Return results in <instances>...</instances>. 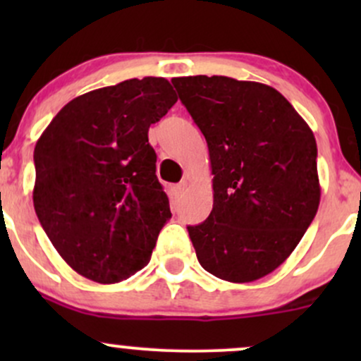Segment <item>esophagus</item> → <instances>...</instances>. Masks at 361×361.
I'll use <instances>...</instances> for the list:
<instances>
[{
	"mask_svg": "<svg viewBox=\"0 0 361 361\" xmlns=\"http://www.w3.org/2000/svg\"><path fill=\"white\" fill-rule=\"evenodd\" d=\"M185 188H186V181H181V183H178L175 188H173V192H175L176 197H180V195L185 192Z\"/></svg>",
	"mask_w": 361,
	"mask_h": 361,
	"instance_id": "obj_1",
	"label": "esophagus"
}]
</instances>
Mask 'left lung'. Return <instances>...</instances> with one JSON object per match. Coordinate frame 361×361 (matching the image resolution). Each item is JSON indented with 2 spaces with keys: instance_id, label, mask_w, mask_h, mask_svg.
I'll return each mask as SVG.
<instances>
[{
  "instance_id": "8db88e82",
  "label": "left lung",
  "mask_w": 361,
  "mask_h": 361,
  "mask_svg": "<svg viewBox=\"0 0 361 361\" xmlns=\"http://www.w3.org/2000/svg\"><path fill=\"white\" fill-rule=\"evenodd\" d=\"M209 146L214 207L188 226L217 279H263L292 255L321 200L312 130L271 86L227 76L171 81Z\"/></svg>"
}]
</instances>
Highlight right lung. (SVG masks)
<instances>
[{
    "mask_svg": "<svg viewBox=\"0 0 361 361\" xmlns=\"http://www.w3.org/2000/svg\"><path fill=\"white\" fill-rule=\"evenodd\" d=\"M176 100L164 78L122 81L74 98L37 140L35 214L86 279L118 283L151 259L171 210L147 132Z\"/></svg>",
    "mask_w": 361,
    "mask_h": 361,
    "instance_id": "right-lung-1",
    "label": "right lung"
}]
</instances>
